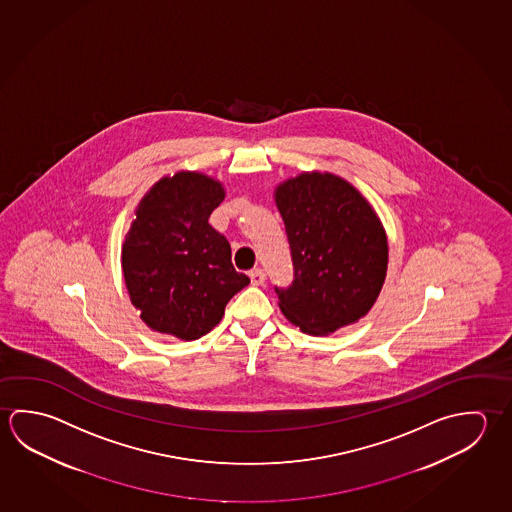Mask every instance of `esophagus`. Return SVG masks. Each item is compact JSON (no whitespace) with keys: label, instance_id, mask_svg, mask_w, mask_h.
Returning a JSON list of instances; mask_svg holds the SVG:
<instances>
[{"label":"esophagus","instance_id":"1","mask_svg":"<svg viewBox=\"0 0 512 512\" xmlns=\"http://www.w3.org/2000/svg\"><path fill=\"white\" fill-rule=\"evenodd\" d=\"M250 280H252L253 286H262V284L266 282V273H264V269H252V271H250Z\"/></svg>","mask_w":512,"mask_h":512}]
</instances>
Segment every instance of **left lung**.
Returning a JSON list of instances; mask_svg holds the SVG:
<instances>
[{
  "mask_svg": "<svg viewBox=\"0 0 512 512\" xmlns=\"http://www.w3.org/2000/svg\"><path fill=\"white\" fill-rule=\"evenodd\" d=\"M295 278L275 287L280 311L311 336L358 322L383 287L388 264L385 228L349 181L302 172L275 190Z\"/></svg>",
  "mask_w": 512,
  "mask_h": 512,
  "instance_id": "left-lung-1",
  "label": "left lung"
}]
</instances>
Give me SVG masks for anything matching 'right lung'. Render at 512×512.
<instances>
[{"instance_id": "add662e5", "label": "right lung", "mask_w": 512, "mask_h": 512, "mask_svg": "<svg viewBox=\"0 0 512 512\" xmlns=\"http://www.w3.org/2000/svg\"><path fill=\"white\" fill-rule=\"evenodd\" d=\"M223 199L219 181L181 171L154 183L136 208L122 269L129 298L153 331L198 340L250 284L235 271L225 235L208 225Z\"/></svg>"}]
</instances>
